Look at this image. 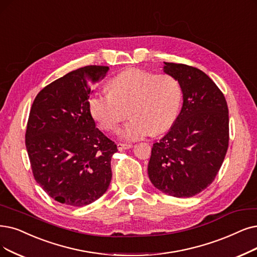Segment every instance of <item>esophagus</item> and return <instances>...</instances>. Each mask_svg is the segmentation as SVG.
Listing matches in <instances>:
<instances>
[{"label":"esophagus","mask_w":257,"mask_h":257,"mask_svg":"<svg viewBox=\"0 0 257 257\" xmlns=\"http://www.w3.org/2000/svg\"><path fill=\"white\" fill-rule=\"evenodd\" d=\"M117 148L119 151H124V150H128L131 148H133V145L131 143H117Z\"/></svg>","instance_id":"obj_1"}]
</instances>
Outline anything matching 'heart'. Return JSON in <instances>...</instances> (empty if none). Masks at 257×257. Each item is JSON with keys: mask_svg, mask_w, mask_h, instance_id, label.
<instances>
[{"mask_svg": "<svg viewBox=\"0 0 257 257\" xmlns=\"http://www.w3.org/2000/svg\"><path fill=\"white\" fill-rule=\"evenodd\" d=\"M108 87L109 91L89 98V111L102 130L115 132L130 110L133 118L120 131L124 140L161 134L178 116L182 89L172 75L128 68L112 79Z\"/></svg>", "mask_w": 257, "mask_h": 257, "instance_id": "b5f03b06", "label": "heart"}]
</instances>
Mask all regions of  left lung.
I'll return each mask as SVG.
<instances>
[{
  "mask_svg": "<svg viewBox=\"0 0 257 257\" xmlns=\"http://www.w3.org/2000/svg\"><path fill=\"white\" fill-rule=\"evenodd\" d=\"M183 103L167 135L153 145L148 173L154 187L174 197H192L216 177L229 146V109L221 90L202 70L164 62Z\"/></svg>",
  "mask_w": 257,
  "mask_h": 257,
  "instance_id": "left-lung-1",
  "label": "left lung"
}]
</instances>
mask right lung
<instances>
[{
  "label": "right lung",
  "mask_w": 257,
  "mask_h": 257,
  "mask_svg": "<svg viewBox=\"0 0 257 257\" xmlns=\"http://www.w3.org/2000/svg\"><path fill=\"white\" fill-rule=\"evenodd\" d=\"M108 69L89 65L70 71L41 90L30 108L25 145L34 177L67 206L94 202L111 180L117 146L96 127L88 107L91 87Z\"/></svg>",
  "instance_id": "obj_1"
}]
</instances>
